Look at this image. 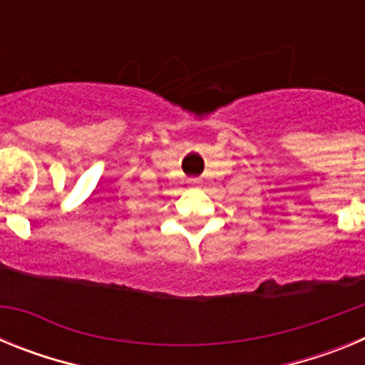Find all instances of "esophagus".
I'll list each match as a JSON object with an SVG mask.
<instances>
[{
	"mask_svg": "<svg viewBox=\"0 0 365 365\" xmlns=\"http://www.w3.org/2000/svg\"><path fill=\"white\" fill-rule=\"evenodd\" d=\"M190 185H192V186H197V185H199V180H197V179H192V180H190Z\"/></svg>",
	"mask_w": 365,
	"mask_h": 365,
	"instance_id": "34e87169",
	"label": "esophagus"
}]
</instances>
